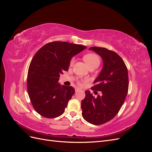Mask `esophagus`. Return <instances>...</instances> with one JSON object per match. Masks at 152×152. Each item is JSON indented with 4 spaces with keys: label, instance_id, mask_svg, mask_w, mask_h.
<instances>
[{
    "label": "esophagus",
    "instance_id": "1",
    "mask_svg": "<svg viewBox=\"0 0 152 152\" xmlns=\"http://www.w3.org/2000/svg\"><path fill=\"white\" fill-rule=\"evenodd\" d=\"M79 90H80V89H79V88H75V92H77L78 91H79Z\"/></svg>",
    "mask_w": 152,
    "mask_h": 152
}]
</instances>
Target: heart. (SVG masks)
I'll use <instances>...</instances> for the list:
<instances>
[{"label": "heart", "instance_id": "obj_1", "mask_svg": "<svg viewBox=\"0 0 152 152\" xmlns=\"http://www.w3.org/2000/svg\"><path fill=\"white\" fill-rule=\"evenodd\" d=\"M84 60L86 62V65L89 67H94L97 68L100 64V59L95 54H87L84 56ZM75 63V59L72 58L70 63V65L72 66L73 64Z\"/></svg>", "mask_w": 152, "mask_h": 152}]
</instances>
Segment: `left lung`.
Returning a JSON list of instances; mask_svg holds the SVG:
<instances>
[{"label":"left lung","instance_id":"obj_1","mask_svg":"<svg viewBox=\"0 0 152 152\" xmlns=\"http://www.w3.org/2000/svg\"><path fill=\"white\" fill-rule=\"evenodd\" d=\"M89 50L97 53L103 62L102 70L94 81L96 85L91 87L102 94L94 98L89 91H85L86 97L81 102L82 115L89 123L101 125L112 120L121 108L128 92V72L117 53L99 47Z\"/></svg>","mask_w":152,"mask_h":152}]
</instances>
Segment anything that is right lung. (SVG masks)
Here are the masks:
<instances>
[{
  "label": "right lung",
  "mask_w": 152,
  "mask_h": 152,
  "mask_svg": "<svg viewBox=\"0 0 152 152\" xmlns=\"http://www.w3.org/2000/svg\"><path fill=\"white\" fill-rule=\"evenodd\" d=\"M86 48L80 44L55 41L44 45L34 55L28 68L27 90L32 105L40 115L55 118L65 112L75 89L61 86L59 77L68 70L72 57Z\"/></svg>",
  "instance_id": "add662e5"
}]
</instances>
